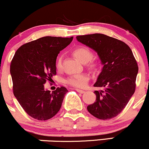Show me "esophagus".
Returning <instances> with one entry per match:
<instances>
[{
	"label": "esophagus",
	"mask_w": 149,
	"mask_h": 149,
	"mask_svg": "<svg viewBox=\"0 0 149 149\" xmlns=\"http://www.w3.org/2000/svg\"><path fill=\"white\" fill-rule=\"evenodd\" d=\"M76 91H77V92H79V93H84L85 92L84 91V90H81V89H79V88H76Z\"/></svg>",
	"instance_id": "esophagus-1"
}]
</instances>
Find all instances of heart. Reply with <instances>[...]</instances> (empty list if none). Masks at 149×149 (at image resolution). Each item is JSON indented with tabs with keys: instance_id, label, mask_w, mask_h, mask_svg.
<instances>
[{
	"instance_id": "b5f03b06",
	"label": "heart",
	"mask_w": 149,
	"mask_h": 149,
	"mask_svg": "<svg viewBox=\"0 0 149 149\" xmlns=\"http://www.w3.org/2000/svg\"><path fill=\"white\" fill-rule=\"evenodd\" d=\"M72 54L78 61L82 63H88V67L91 70H95L98 68V63L92 59L93 54L90 48L85 46H78L72 50ZM62 58H58L56 63V68L58 70L61 69ZM88 81L87 76L83 74H74L69 77L65 80V83L73 87L82 88L86 86Z\"/></svg>"
}]
</instances>
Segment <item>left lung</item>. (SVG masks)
Listing matches in <instances>:
<instances>
[{"label":"left lung","instance_id":"left-lung-1","mask_svg":"<svg viewBox=\"0 0 149 149\" xmlns=\"http://www.w3.org/2000/svg\"><path fill=\"white\" fill-rule=\"evenodd\" d=\"M79 42L93 48L103 65L93 86L96 101L87 106L88 111L100 120H110L125 108L136 89L138 65L131 48L123 41L102 34L77 36Z\"/></svg>","mask_w":149,"mask_h":149}]
</instances>
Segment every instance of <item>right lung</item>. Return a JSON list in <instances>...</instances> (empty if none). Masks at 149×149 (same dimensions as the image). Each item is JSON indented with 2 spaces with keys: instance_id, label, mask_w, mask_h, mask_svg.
Wrapping results in <instances>:
<instances>
[{
  "instance_id": "obj_1",
  "label": "right lung",
  "mask_w": 149,
  "mask_h": 149,
  "mask_svg": "<svg viewBox=\"0 0 149 149\" xmlns=\"http://www.w3.org/2000/svg\"><path fill=\"white\" fill-rule=\"evenodd\" d=\"M72 39L44 36L24 43L15 53L10 63L13 93L31 118L49 120L61 109L68 89L61 86L51 93L43 85L56 74L57 56Z\"/></svg>"
}]
</instances>
